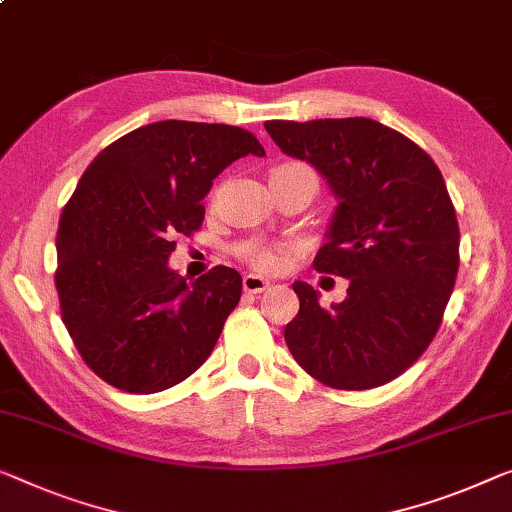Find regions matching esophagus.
Listing matches in <instances>:
<instances>
[{
    "mask_svg": "<svg viewBox=\"0 0 512 512\" xmlns=\"http://www.w3.org/2000/svg\"><path fill=\"white\" fill-rule=\"evenodd\" d=\"M269 287H271V282L262 276H257V273H246V276H243V289L250 294H259Z\"/></svg>",
    "mask_w": 512,
    "mask_h": 512,
    "instance_id": "1",
    "label": "esophagus"
}]
</instances>
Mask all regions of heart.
Returning <instances> with one entry per match:
<instances>
[{"label":"heart","mask_w":512,"mask_h":512,"mask_svg":"<svg viewBox=\"0 0 512 512\" xmlns=\"http://www.w3.org/2000/svg\"><path fill=\"white\" fill-rule=\"evenodd\" d=\"M241 255L246 257V262H250L255 269L262 271H278L285 264V255L282 250L271 248V246H262V243H250L241 250Z\"/></svg>","instance_id":"b5f03b06"}]
</instances>
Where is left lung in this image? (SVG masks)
<instances>
[{
    "label": "left lung",
    "instance_id": "8db88e82",
    "mask_svg": "<svg viewBox=\"0 0 512 512\" xmlns=\"http://www.w3.org/2000/svg\"><path fill=\"white\" fill-rule=\"evenodd\" d=\"M264 128L338 200L315 269L349 280L347 299L331 308L294 282L301 308L285 326L289 352L331 388L386 384L430 345L455 285L460 230L444 177L409 137L365 117Z\"/></svg>",
    "mask_w": 512,
    "mask_h": 512
}]
</instances>
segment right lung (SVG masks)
I'll list each match as a JSON object with an SVG mask.
<instances>
[{"label":"right lung","mask_w":512,"mask_h":512,"mask_svg":"<svg viewBox=\"0 0 512 512\" xmlns=\"http://www.w3.org/2000/svg\"><path fill=\"white\" fill-rule=\"evenodd\" d=\"M243 156H264L253 133L170 119L119 137L82 174L59 220L55 282L80 356L114 388L165 391L216 347L241 276L216 266L188 282L167 259L202 225L213 179Z\"/></svg>","instance_id":"1"}]
</instances>
